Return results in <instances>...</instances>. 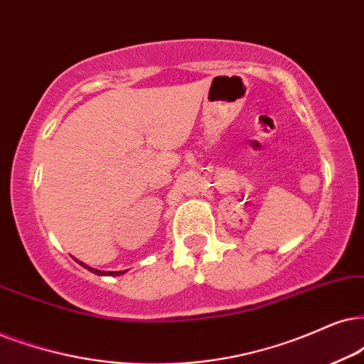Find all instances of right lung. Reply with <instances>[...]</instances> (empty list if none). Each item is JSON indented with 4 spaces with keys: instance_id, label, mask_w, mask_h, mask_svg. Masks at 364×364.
<instances>
[{
    "instance_id": "add662e5",
    "label": "right lung",
    "mask_w": 364,
    "mask_h": 364,
    "mask_svg": "<svg viewBox=\"0 0 364 364\" xmlns=\"http://www.w3.org/2000/svg\"><path fill=\"white\" fill-rule=\"evenodd\" d=\"M79 262V264L82 265V267H85L87 270H90L92 274H95V275H121V274H124L126 272V270H121V272H105V270H97V269H92V267H89L87 264H84V262H80V260H77Z\"/></svg>"
}]
</instances>
